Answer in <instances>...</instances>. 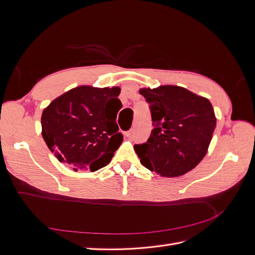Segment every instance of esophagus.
I'll return each mask as SVG.
<instances>
[{
	"instance_id": "esophagus-1",
	"label": "esophagus",
	"mask_w": 255,
	"mask_h": 255,
	"mask_svg": "<svg viewBox=\"0 0 255 255\" xmlns=\"http://www.w3.org/2000/svg\"><path fill=\"white\" fill-rule=\"evenodd\" d=\"M125 135H126L127 137H130V136H132V129H129V130H127V132L125 133Z\"/></svg>"
}]
</instances>
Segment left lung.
<instances>
[{
  "mask_svg": "<svg viewBox=\"0 0 255 255\" xmlns=\"http://www.w3.org/2000/svg\"><path fill=\"white\" fill-rule=\"evenodd\" d=\"M153 127L146 142L135 144L140 163L161 176H179L203 159L216 128L211 102L180 86L141 88Z\"/></svg>",
  "mask_w": 255,
  "mask_h": 255,
  "instance_id": "obj_1",
  "label": "left lung"
}]
</instances>
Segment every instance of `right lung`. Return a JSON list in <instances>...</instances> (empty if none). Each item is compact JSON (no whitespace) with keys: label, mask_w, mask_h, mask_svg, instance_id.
<instances>
[{"label":"right lung","mask_w":255,"mask_h":255,"mask_svg":"<svg viewBox=\"0 0 255 255\" xmlns=\"http://www.w3.org/2000/svg\"><path fill=\"white\" fill-rule=\"evenodd\" d=\"M119 87L79 86L45 107L42 137L55 157L74 171L91 172L111 163L123 136L116 123Z\"/></svg>","instance_id":"add662e5"}]
</instances>
